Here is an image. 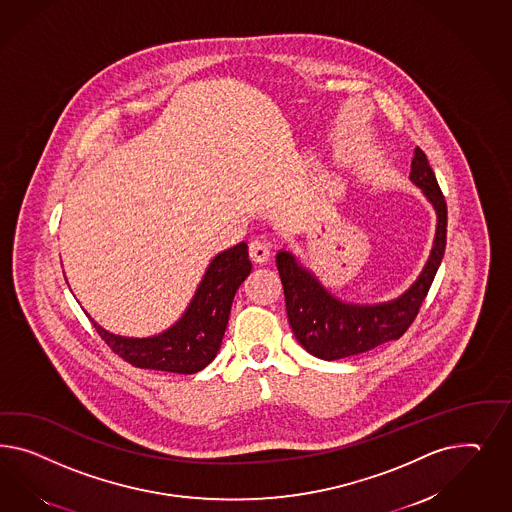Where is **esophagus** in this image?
<instances>
[{
  "instance_id": "esophagus-1",
  "label": "esophagus",
  "mask_w": 512,
  "mask_h": 512,
  "mask_svg": "<svg viewBox=\"0 0 512 512\" xmlns=\"http://www.w3.org/2000/svg\"><path fill=\"white\" fill-rule=\"evenodd\" d=\"M249 257L253 263L263 264L270 259V248L263 240H253L249 244Z\"/></svg>"
}]
</instances>
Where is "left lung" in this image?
Returning a JSON list of instances; mask_svg holds the SVG:
<instances>
[{"instance_id": "1", "label": "left lung", "mask_w": 512, "mask_h": 512, "mask_svg": "<svg viewBox=\"0 0 512 512\" xmlns=\"http://www.w3.org/2000/svg\"><path fill=\"white\" fill-rule=\"evenodd\" d=\"M409 180L420 187L437 216L434 246L419 278L403 295L379 304H353L332 295L291 251L276 255L289 325L298 343L323 360L353 357L402 338L430 291L447 246V202L437 186L428 157L415 148Z\"/></svg>"}]
</instances>
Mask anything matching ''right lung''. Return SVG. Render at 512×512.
Segmentation results:
<instances>
[{
    "label": "right lung",
    "mask_w": 512,
    "mask_h": 512,
    "mask_svg": "<svg viewBox=\"0 0 512 512\" xmlns=\"http://www.w3.org/2000/svg\"><path fill=\"white\" fill-rule=\"evenodd\" d=\"M249 272L251 261L246 242L217 253L184 315L167 330L150 338L112 334L88 317L110 349L137 368L184 375L201 372L216 358L229 323L234 295Z\"/></svg>",
    "instance_id": "right-lung-1"
}]
</instances>
